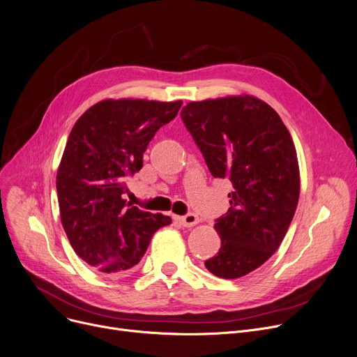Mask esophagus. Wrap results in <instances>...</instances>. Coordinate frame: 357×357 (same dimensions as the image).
<instances>
[{"mask_svg": "<svg viewBox=\"0 0 357 357\" xmlns=\"http://www.w3.org/2000/svg\"><path fill=\"white\" fill-rule=\"evenodd\" d=\"M178 222L184 226V227H191L196 226L199 223V217L195 213H187L183 217H178Z\"/></svg>", "mask_w": 357, "mask_h": 357, "instance_id": "1", "label": "esophagus"}]
</instances>
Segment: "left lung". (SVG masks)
Instances as JSON below:
<instances>
[{"instance_id": "8db88e82", "label": "left lung", "mask_w": 357, "mask_h": 357, "mask_svg": "<svg viewBox=\"0 0 357 357\" xmlns=\"http://www.w3.org/2000/svg\"><path fill=\"white\" fill-rule=\"evenodd\" d=\"M180 116L211 176L233 184L230 208L214 225L222 248L204 264L217 278L245 276L279 249L293 220L300 174L291 135L252 96L193 101Z\"/></svg>"}]
</instances>
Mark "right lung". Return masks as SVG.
Returning <instances> with one entry per match:
<instances>
[{"label": "right lung", "mask_w": 357, "mask_h": 357, "mask_svg": "<svg viewBox=\"0 0 357 357\" xmlns=\"http://www.w3.org/2000/svg\"><path fill=\"white\" fill-rule=\"evenodd\" d=\"M183 101L104 100L74 124L57 172L61 223L78 257L120 278L144 256L153 234L172 223L123 199L126 177L143 167V154Z\"/></svg>", "instance_id": "add662e5"}]
</instances>
